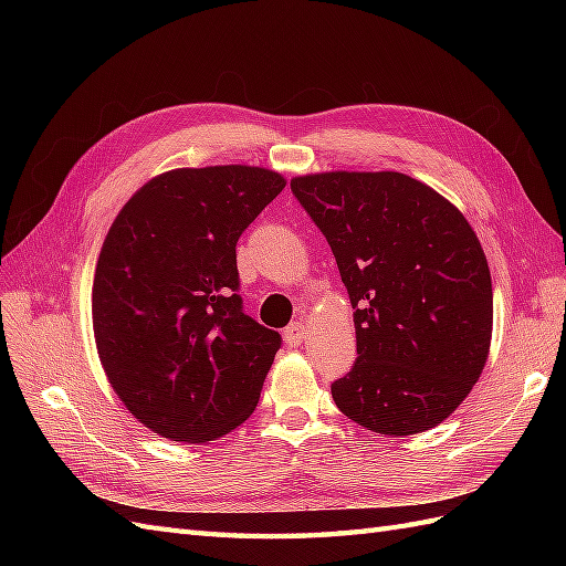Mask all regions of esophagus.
I'll list each match as a JSON object with an SVG mask.
<instances>
[{"mask_svg": "<svg viewBox=\"0 0 566 566\" xmlns=\"http://www.w3.org/2000/svg\"><path fill=\"white\" fill-rule=\"evenodd\" d=\"M283 337H285V342H287L290 347L302 345L304 337H306V325H304L302 321H297V323H290L287 328L283 331Z\"/></svg>", "mask_w": 566, "mask_h": 566, "instance_id": "obj_1", "label": "esophagus"}]
</instances>
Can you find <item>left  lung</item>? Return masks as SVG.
Instances as JSON below:
<instances>
[{
	"instance_id": "8db88e82",
	"label": "left lung",
	"mask_w": 566,
	"mask_h": 566,
	"mask_svg": "<svg viewBox=\"0 0 566 566\" xmlns=\"http://www.w3.org/2000/svg\"><path fill=\"white\" fill-rule=\"evenodd\" d=\"M328 241L354 310L356 361L333 382L349 420L408 437L447 420L482 375L493 331L486 254L441 193L401 172L290 181Z\"/></svg>"
}]
</instances>
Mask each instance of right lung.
Wrapping results in <instances>:
<instances>
[{"instance_id": "right-lung-1", "label": "right lung", "mask_w": 566, "mask_h": 566, "mask_svg": "<svg viewBox=\"0 0 566 566\" xmlns=\"http://www.w3.org/2000/svg\"><path fill=\"white\" fill-rule=\"evenodd\" d=\"M283 188L266 167H179L146 181L111 224L94 339L117 399L150 432L208 443L256 408L281 335L243 314L235 243Z\"/></svg>"}]
</instances>
